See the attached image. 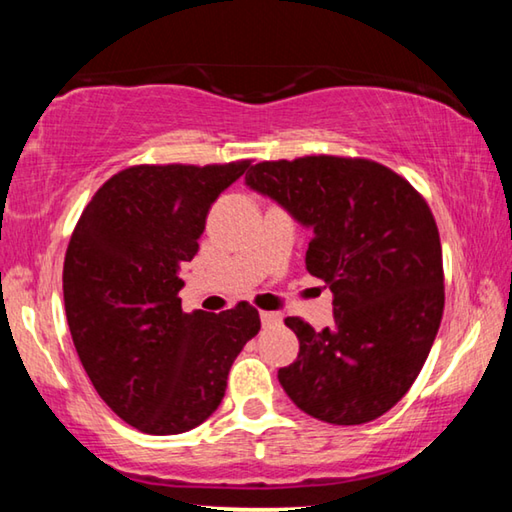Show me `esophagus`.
Returning <instances> with one entry per match:
<instances>
[{"label": "esophagus", "mask_w": 512, "mask_h": 512, "mask_svg": "<svg viewBox=\"0 0 512 512\" xmlns=\"http://www.w3.org/2000/svg\"><path fill=\"white\" fill-rule=\"evenodd\" d=\"M259 318H262V325H277L282 320L275 311H259Z\"/></svg>", "instance_id": "1"}]
</instances>
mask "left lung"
<instances>
[{
    "mask_svg": "<svg viewBox=\"0 0 512 512\" xmlns=\"http://www.w3.org/2000/svg\"><path fill=\"white\" fill-rule=\"evenodd\" d=\"M246 185L311 230L307 271L332 291L334 325L284 323L298 359L277 379L329 424H363L402 400L443 318V250L429 205L384 164L309 155L259 162Z\"/></svg>",
    "mask_w": 512,
    "mask_h": 512,
    "instance_id": "1",
    "label": "left lung"
}]
</instances>
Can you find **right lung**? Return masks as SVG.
<instances>
[{"instance_id":"1","label":"right lung","mask_w":512,"mask_h":512,"mask_svg":"<svg viewBox=\"0 0 512 512\" xmlns=\"http://www.w3.org/2000/svg\"><path fill=\"white\" fill-rule=\"evenodd\" d=\"M250 162L119 171L69 239L63 298L74 348L101 400L153 436L198 427L219 409L237 354L259 332L248 302L185 314L180 268L198 253L212 203Z\"/></svg>"}]
</instances>
